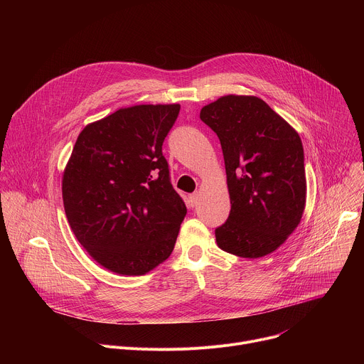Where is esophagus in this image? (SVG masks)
<instances>
[{
  "instance_id": "1",
  "label": "esophagus",
  "mask_w": 364,
  "mask_h": 364,
  "mask_svg": "<svg viewBox=\"0 0 364 364\" xmlns=\"http://www.w3.org/2000/svg\"><path fill=\"white\" fill-rule=\"evenodd\" d=\"M197 203H198V193H194V194H191V196H190V198H188V204H190V207H194Z\"/></svg>"
}]
</instances>
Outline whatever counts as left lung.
I'll return each instance as SVG.
<instances>
[{"label": "left lung", "mask_w": 364, "mask_h": 364, "mask_svg": "<svg viewBox=\"0 0 364 364\" xmlns=\"http://www.w3.org/2000/svg\"><path fill=\"white\" fill-rule=\"evenodd\" d=\"M220 139L232 209L219 226L220 249L261 257L299 225L306 198L304 148L298 132L267 102L228 95L200 111Z\"/></svg>", "instance_id": "1"}]
</instances>
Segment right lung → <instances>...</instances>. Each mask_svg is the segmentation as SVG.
Instances as JSON below:
<instances>
[{
	"label": "right lung",
	"mask_w": 364,
	"mask_h": 364,
	"mask_svg": "<svg viewBox=\"0 0 364 364\" xmlns=\"http://www.w3.org/2000/svg\"><path fill=\"white\" fill-rule=\"evenodd\" d=\"M173 105L122 108L79 134L63 173L66 218L95 261L119 275H144L171 255L186 204L170 181L163 142Z\"/></svg>",
	"instance_id": "right-lung-1"
}]
</instances>
